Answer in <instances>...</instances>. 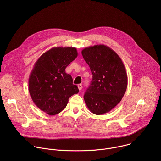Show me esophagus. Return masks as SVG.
<instances>
[{
    "label": "esophagus",
    "instance_id": "1",
    "mask_svg": "<svg viewBox=\"0 0 161 161\" xmlns=\"http://www.w3.org/2000/svg\"><path fill=\"white\" fill-rule=\"evenodd\" d=\"M78 89H79V90L80 91V90L82 89V87H83V86H82V85H81V84H78Z\"/></svg>",
    "mask_w": 161,
    "mask_h": 161
}]
</instances>
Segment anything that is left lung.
I'll use <instances>...</instances> for the list:
<instances>
[{
  "instance_id": "8db88e82",
  "label": "left lung",
  "mask_w": 161,
  "mask_h": 161,
  "mask_svg": "<svg viewBox=\"0 0 161 161\" xmlns=\"http://www.w3.org/2000/svg\"><path fill=\"white\" fill-rule=\"evenodd\" d=\"M81 54L92 75L84 100L95 114L110 111L122 100L127 86V75L118 54L104 44L84 48Z\"/></svg>"
}]
</instances>
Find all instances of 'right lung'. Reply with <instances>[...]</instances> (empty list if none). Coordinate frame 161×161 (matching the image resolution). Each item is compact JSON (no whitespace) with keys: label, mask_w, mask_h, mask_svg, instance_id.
<instances>
[{"label":"right lung","mask_w":161,"mask_h":161,"mask_svg":"<svg viewBox=\"0 0 161 161\" xmlns=\"http://www.w3.org/2000/svg\"><path fill=\"white\" fill-rule=\"evenodd\" d=\"M78 56L75 47H55L36 61L29 79L31 97L41 110L50 115L61 112L69 98L79 90L65 68Z\"/></svg>","instance_id":"obj_1"}]
</instances>
